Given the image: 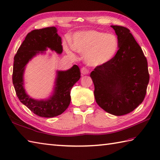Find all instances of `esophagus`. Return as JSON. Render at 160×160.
<instances>
[{"label":"esophagus","instance_id":"esophagus-1","mask_svg":"<svg viewBox=\"0 0 160 160\" xmlns=\"http://www.w3.org/2000/svg\"><path fill=\"white\" fill-rule=\"evenodd\" d=\"M80 71H81V74H82V75H87V74H88V73H89V71H88V68H86L85 67H82V68H81Z\"/></svg>","mask_w":160,"mask_h":160}]
</instances>
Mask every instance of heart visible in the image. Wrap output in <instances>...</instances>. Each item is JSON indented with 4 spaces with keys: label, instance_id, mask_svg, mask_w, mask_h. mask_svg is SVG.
<instances>
[{
    "label": "heart",
    "instance_id": "1",
    "mask_svg": "<svg viewBox=\"0 0 160 160\" xmlns=\"http://www.w3.org/2000/svg\"><path fill=\"white\" fill-rule=\"evenodd\" d=\"M71 45L78 53L85 55V62L97 67L110 62L118 50L119 40L114 33L96 30L77 32L72 38ZM66 51H69L65 45Z\"/></svg>",
    "mask_w": 160,
    "mask_h": 160
}]
</instances>
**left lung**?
Masks as SVG:
<instances>
[{"instance_id": "left-lung-1", "label": "left lung", "mask_w": 160, "mask_h": 160, "mask_svg": "<svg viewBox=\"0 0 160 160\" xmlns=\"http://www.w3.org/2000/svg\"><path fill=\"white\" fill-rule=\"evenodd\" d=\"M119 40L114 58L91 72L96 102L116 116L133 111L143 102L149 82L148 62L130 31L111 26Z\"/></svg>"}]
</instances>
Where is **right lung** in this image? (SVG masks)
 I'll list each match as a JSON object with an SVG mask.
<instances>
[{
    "label": "right lung",
    "instance_id": "right-lung-1",
    "mask_svg": "<svg viewBox=\"0 0 160 160\" xmlns=\"http://www.w3.org/2000/svg\"><path fill=\"white\" fill-rule=\"evenodd\" d=\"M62 38L56 27L32 31L27 34L14 57L12 82L17 97L34 114L42 118H54L62 114L71 103V90L80 78L77 65L66 71H57L51 94L43 99L33 98L24 88V75L27 63L38 54H45L48 49L58 54L63 52Z\"/></svg>",
    "mask_w": 160,
    "mask_h": 160
}]
</instances>
